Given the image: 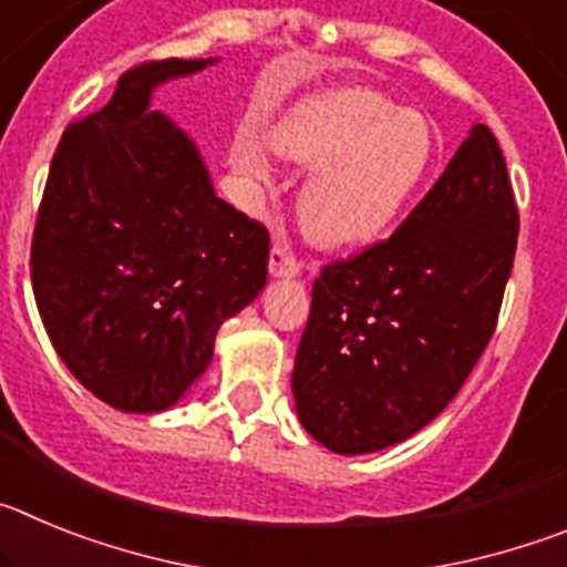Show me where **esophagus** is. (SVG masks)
Returning <instances> with one entry per match:
<instances>
[{
	"mask_svg": "<svg viewBox=\"0 0 567 567\" xmlns=\"http://www.w3.org/2000/svg\"><path fill=\"white\" fill-rule=\"evenodd\" d=\"M300 267L303 264L287 244H275L272 252H269V272L275 278H295V275H300Z\"/></svg>",
	"mask_w": 567,
	"mask_h": 567,
	"instance_id": "esophagus-1",
	"label": "esophagus"
}]
</instances>
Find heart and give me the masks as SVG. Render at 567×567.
<instances>
[{"instance_id":"heart-1","label":"heart","mask_w":567,"mask_h":567,"mask_svg":"<svg viewBox=\"0 0 567 567\" xmlns=\"http://www.w3.org/2000/svg\"><path fill=\"white\" fill-rule=\"evenodd\" d=\"M280 162L318 169L300 195V227L318 247H358L398 218L434 158L423 115L369 87H343L300 102L269 135ZM238 167L264 178V162L240 147Z\"/></svg>"}]
</instances>
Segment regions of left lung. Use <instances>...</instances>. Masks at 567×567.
<instances>
[{
    "instance_id": "1",
    "label": "left lung",
    "mask_w": 567,
    "mask_h": 567,
    "mask_svg": "<svg viewBox=\"0 0 567 567\" xmlns=\"http://www.w3.org/2000/svg\"><path fill=\"white\" fill-rule=\"evenodd\" d=\"M517 233L503 150L474 124L389 238L315 278L292 372L303 429L338 454H369L432 423L497 329Z\"/></svg>"
}]
</instances>
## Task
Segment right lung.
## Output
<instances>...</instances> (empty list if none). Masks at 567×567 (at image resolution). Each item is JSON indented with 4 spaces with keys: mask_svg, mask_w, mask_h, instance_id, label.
I'll return each mask as SVG.
<instances>
[{
    "mask_svg": "<svg viewBox=\"0 0 567 567\" xmlns=\"http://www.w3.org/2000/svg\"><path fill=\"white\" fill-rule=\"evenodd\" d=\"M215 59L124 70L102 110L62 133L30 244L48 338L113 409L164 412L213 360L215 332L267 284L269 233L221 202L155 84Z\"/></svg>",
    "mask_w": 567,
    "mask_h": 567,
    "instance_id": "obj_1",
    "label": "right lung"
}]
</instances>
